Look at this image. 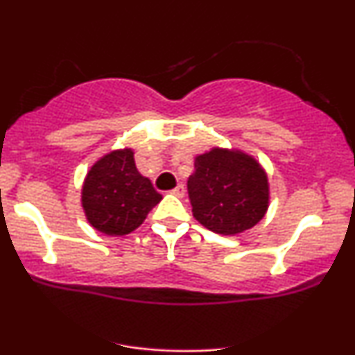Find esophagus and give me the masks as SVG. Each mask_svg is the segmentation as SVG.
<instances>
[{
	"instance_id": "esophagus-1",
	"label": "esophagus",
	"mask_w": 355,
	"mask_h": 355,
	"mask_svg": "<svg viewBox=\"0 0 355 355\" xmlns=\"http://www.w3.org/2000/svg\"><path fill=\"white\" fill-rule=\"evenodd\" d=\"M172 193L177 195V197H183V195H185V187H183V185H177V187H175V189L172 190Z\"/></svg>"
}]
</instances>
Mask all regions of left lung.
Wrapping results in <instances>:
<instances>
[{"label": "left lung", "instance_id": "1", "mask_svg": "<svg viewBox=\"0 0 355 355\" xmlns=\"http://www.w3.org/2000/svg\"><path fill=\"white\" fill-rule=\"evenodd\" d=\"M187 190L193 217L215 234L252 229L268 207L266 172L240 152L214 148L195 158Z\"/></svg>", "mask_w": 355, "mask_h": 355}]
</instances>
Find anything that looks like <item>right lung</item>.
Here are the masks:
<instances>
[{"label": "right lung", "instance_id": "right-lung-1", "mask_svg": "<svg viewBox=\"0 0 355 355\" xmlns=\"http://www.w3.org/2000/svg\"><path fill=\"white\" fill-rule=\"evenodd\" d=\"M160 200L152 182L138 173L132 150L112 152L96 162L81 197L88 222L107 235L133 232Z\"/></svg>", "mask_w": 355, "mask_h": 355}]
</instances>
